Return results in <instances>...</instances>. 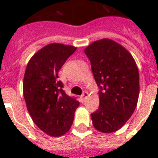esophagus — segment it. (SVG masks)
<instances>
[{
    "mask_svg": "<svg viewBox=\"0 0 158 158\" xmlns=\"http://www.w3.org/2000/svg\"><path fill=\"white\" fill-rule=\"evenodd\" d=\"M88 97H89V94L87 92H84V94L81 95V97H80V99H81L82 102H85L87 98H88Z\"/></svg>",
    "mask_w": 158,
    "mask_h": 158,
    "instance_id": "esophagus-1",
    "label": "esophagus"
}]
</instances>
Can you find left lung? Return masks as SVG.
Here are the masks:
<instances>
[{"label":"left lung","mask_w":158,"mask_h":158,"mask_svg":"<svg viewBox=\"0 0 158 158\" xmlns=\"http://www.w3.org/2000/svg\"><path fill=\"white\" fill-rule=\"evenodd\" d=\"M99 88V108L91 114L93 125L102 133L120 130L135 111L139 94V74L125 48L104 38L84 50Z\"/></svg>","instance_id":"left-lung-1"}]
</instances>
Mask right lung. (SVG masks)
Returning a JSON list of instances; mask_svg holds the SVG:
<instances>
[{
    "label": "right lung",
    "instance_id": "obj_1",
    "mask_svg": "<svg viewBox=\"0 0 158 158\" xmlns=\"http://www.w3.org/2000/svg\"><path fill=\"white\" fill-rule=\"evenodd\" d=\"M73 46L52 43L33 55L26 67L23 91L28 110L40 130L53 137L68 132L79 102L64 91L58 72L76 51Z\"/></svg>",
    "mask_w": 158,
    "mask_h": 158
}]
</instances>
